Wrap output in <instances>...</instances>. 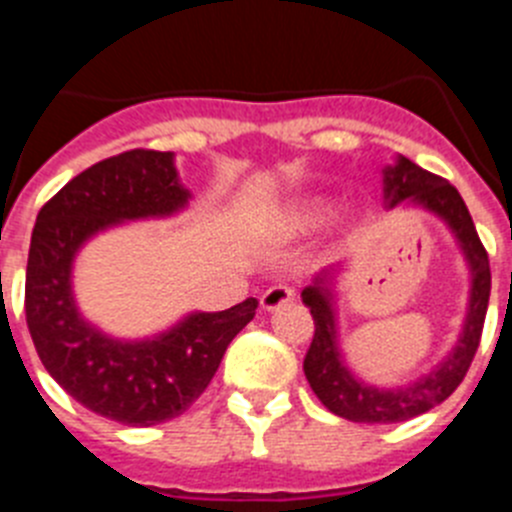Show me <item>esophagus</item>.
<instances>
[{
    "mask_svg": "<svg viewBox=\"0 0 512 512\" xmlns=\"http://www.w3.org/2000/svg\"><path fill=\"white\" fill-rule=\"evenodd\" d=\"M295 300V287H289V284H274V287H269L261 295V307L264 310H277V307L287 305V302Z\"/></svg>",
    "mask_w": 512,
    "mask_h": 512,
    "instance_id": "obj_1",
    "label": "esophagus"
}]
</instances>
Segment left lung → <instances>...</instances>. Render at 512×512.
Instances as JSON below:
<instances>
[{"label": "left lung", "mask_w": 512, "mask_h": 512, "mask_svg": "<svg viewBox=\"0 0 512 512\" xmlns=\"http://www.w3.org/2000/svg\"><path fill=\"white\" fill-rule=\"evenodd\" d=\"M384 184H387L384 192H387V197H392V205L402 200H413L428 210L438 212L454 228L461 248L467 253L469 266H472L474 282L467 325H464V333L456 343L454 354L443 361L436 372L410 384V387H400V390H377V387H369V384L351 377L343 366L341 354H338L336 325H333L328 292L320 287H307L302 292V302L310 307L312 323H315L312 343L305 354V377L312 392L338 418L369 425L402 423V420L418 418V415L441 405L446 397L454 395L461 379L467 377L474 354H477L492 287L490 259H487L482 241H479L472 215H469L467 205H464L454 184L431 174V171L420 169L410 158H400L397 166L384 171Z\"/></svg>", "instance_id": "1"}]
</instances>
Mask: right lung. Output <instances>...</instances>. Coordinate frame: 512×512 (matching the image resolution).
<instances>
[{
	"label": "right lung",
	"instance_id": "obj_1",
	"mask_svg": "<svg viewBox=\"0 0 512 512\" xmlns=\"http://www.w3.org/2000/svg\"><path fill=\"white\" fill-rule=\"evenodd\" d=\"M174 156L133 148L74 176L35 220L25 274V320L40 361L79 405L122 425H156L187 413L256 315L248 297L223 312H197L140 343H117L81 320L71 261L81 243L120 220L169 215L187 205Z\"/></svg>",
	"mask_w": 512,
	"mask_h": 512
}]
</instances>
